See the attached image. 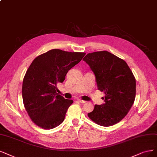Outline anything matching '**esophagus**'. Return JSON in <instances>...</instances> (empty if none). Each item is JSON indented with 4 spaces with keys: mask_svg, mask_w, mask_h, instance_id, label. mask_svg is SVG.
Masks as SVG:
<instances>
[{
    "mask_svg": "<svg viewBox=\"0 0 157 157\" xmlns=\"http://www.w3.org/2000/svg\"><path fill=\"white\" fill-rule=\"evenodd\" d=\"M78 101L79 102V103H85L86 102V101L82 100H81V99H78Z\"/></svg>",
    "mask_w": 157,
    "mask_h": 157,
    "instance_id": "34e87169",
    "label": "esophagus"
}]
</instances>
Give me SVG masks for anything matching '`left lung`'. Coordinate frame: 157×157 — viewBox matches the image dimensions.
<instances>
[{"label": "left lung", "instance_id": "1", "mask_svg": "<svg viewBox=\"0 0 157 157\" xmlns=\"http://www.w3.org/2000/svg\"><path fill=\"white\" fill-rule=\"evenodd\" d=\"M96 76L98 89L105 94V103L95 105L89 118L109 127L128 113L136 96V79L127 63L107 51L89 53L83 58Z\"/></svg>", "mask_w": 157, "mask_h": 157}]
</instances>
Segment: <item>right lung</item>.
Wrapping results in <instances>:
<instances>
[{"mask_svg":"<svg viewBox=\"0 0 157 157\" xmlns=\"http://www.w3.org/2000/svg\"><path fill=\"white\" fill-rule=\"evenodd\" d=\"M85 55L53 49L33 59L23 79L22 96L26 111L36 125L51 129L63 122L73 100L58 94L57 85L63 82L69 70Z\"/></svg>","mask_w":157,"mask_h":157,"instance_id":"obj_1","label":"right lung"}]
</instances>
